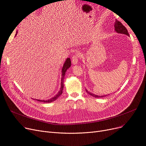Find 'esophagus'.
<instances>
[{"label": "esophagus", "mask_w": 146, "mask_h": 146, "mask_svg": "<svg viewBox=\"0 0 146 146\" xmlns=\"http://www.w3.org/2000/svg\"><path fill=\"white\" fill-rule=\"evenodd\" d=\"M79 58V56L78 54H74V56H73L72 58V63L73 64H77L78 62V59Z\"/></svg>", "instance_id": "1"}]
</instances>
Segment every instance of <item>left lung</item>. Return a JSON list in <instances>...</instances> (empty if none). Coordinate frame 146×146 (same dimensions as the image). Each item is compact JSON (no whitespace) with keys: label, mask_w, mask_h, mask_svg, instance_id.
I'll return each instance as SVG.
<instances>
[{"label":"left lung","mask_w":146,"mask_h":146,"mask_svg":"<svg viewBox=\"0 0 146 146\" xmlns=\"http://www.w3.org/2000/svg\"><path fill=\"white\" fill-rule=\"evenodd\" d=\"M114 27H115V31L118 33H121V34H125L127 35H129V34L128 33V31L127 29V28L122 24V23L121 22H119V21L117 20L115 22V24H114ZM86 91L87 92V93L89 94L90 95H91L92 96L95 97V98H103V97H105L107 95H103V96H98L96 95H95L94 94H92L89 92H88L86 89Z\"/></svg>","instance_id":"left-lung-1"}]
</instances>
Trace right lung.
<instances>
[{
    "label": "right lung",
    "mask_w": 146,
    "mask_h": 146,
    "mask_svg": "<svg viewBox=\"0 0 146 146\" xmlns=\"http://www.w3.org/2000/svg\"><path fill=\"white\" fill-rule=\"evenodd\" d=\"M71 66V61H70V58H67V60H66L65 63L63 65V67L62 68V75H61V88H60V90L58 92V93L55 96H54L53 98L48 99V100H39V99H35V100L40 101V102H45V103H50V102H52L53 101H56V99L59 98V96L62 94L63 93V89L64 88V76L66 74V72L67 70V69Z\"/></svg>",
    "instance_id": "add662e5"
}]
</instances>
